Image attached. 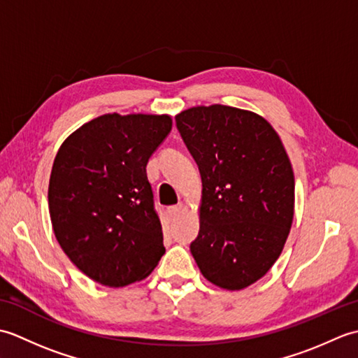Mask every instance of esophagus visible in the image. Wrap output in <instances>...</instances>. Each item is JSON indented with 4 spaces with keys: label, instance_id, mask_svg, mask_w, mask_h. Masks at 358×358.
<instances>
[{
    "label": "esophagus",
    "instance_id": "34e87169",
    "mask_svg": "<svg viewBox=\"0 0 358 358\" xmlns=\"http://www.w3.org/2000/svg\"><path fill=\"white\" fill-rule=\"evenodd\" d=\"M183 203H178V204H175V206H171L169 209H167V212H169V215L172 217V218H177L181 212H183Z\"/></svg>",
    "mask_w": 358,
    "mask_h": 358
}]
</instances>
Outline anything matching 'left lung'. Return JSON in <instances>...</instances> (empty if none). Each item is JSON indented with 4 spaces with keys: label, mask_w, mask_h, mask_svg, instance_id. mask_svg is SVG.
Returning <instances> with one entry per match:
<instances>
[{
    "label": "left lung",
    "mask_w": 358,
    "mask_h": 358,
    "mask_svg": "<svg viewBox=\"0 0 358 358\" xmlns=\"http://www.w3.org/2000/svg\"><path fill=\"white\" fill-rule=\"evenodd\" d=\"M201 175L200 232L191 252L203 277L227 291L260 280L285 248L294 218V172L263 117L196 106L175 117Z\"/></svg>",
    "instance_id": "obj_1"
}]
</instances>
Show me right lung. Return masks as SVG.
I'll return each mask as SVG.
<instances>
[{"label": "right lung", "instance_id": "obj_1", "mask_svg": "<svg viewBox=\"0 0 358 358\" xmlns=\"http://www.w3.org/2000/svg\"><path fill=\"white\" fill-rule=\"evenodd\" d=\"M172 129L169 115L106 113L71 134L49 181L59 246L89 278L123 287L166 252L146 166Z\"/></svg>", "mask_w": 358, "mask_h": 358}]
</instances>
